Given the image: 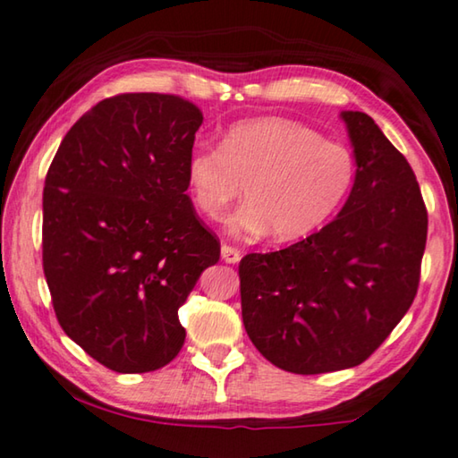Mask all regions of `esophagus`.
Segmentation results:
<instances>
[{
    "instance_id": "obj_1",
    "label": "esophagus",
    "mask_w": 458,
    "mask_h": 458,
    "mask_svg": "<svg viewBox=\"0 0 458 458\" xmlns=\"http://www.w3.org/2000/svg\"><path fill=\"white\" fill-rule=\"evenodd\" d=\"M222 259L226 260V263H230V265H236L242 257H241V250L234 249V246L222 244Z\"/></svg>"
}]
</instances>
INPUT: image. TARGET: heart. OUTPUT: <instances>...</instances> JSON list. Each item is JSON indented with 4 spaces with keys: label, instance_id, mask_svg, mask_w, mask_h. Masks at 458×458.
<instances>
[{
    "label": "heart",
    "instance_id": "obj_1",
    "mask_svg": "<svg viewBox=\"0 0 458 458\" xmlns=\"http://www.w3.org/2000/svg\"><path fill=\"white\" fill-rule=\"evenodd\" d=\"M357 165L343 142L287 118L232 126L220 148H193L185 165L191 199L220 222L242 193L246 203L230 220L234 234H267L293 242L311 234L351 191Z\"/></svg>",
    "mask_w": 458,
    "mask_h": 458
}]
</instances>
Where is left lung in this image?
<instances>
[{
    "mask_svg": "<svg viewBox=\"0 0 458 458\" xmlns=\"http://www.w3.org/2000/svg\"><path fill=\"white\" fill-rule=\"evenodd\" d=\"M340 115L357 161L344 208L320 232L238 265L246 334L297 375L371 357L410 310L426 249L428 212L410 163L371 115Z\"/></svg>",
    "mask_w": 458,
    "mask_h": 458,
    "instance_id": "obj_1",
    "label": "left lung"
}]
</instances>
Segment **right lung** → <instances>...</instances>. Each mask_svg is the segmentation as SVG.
Instances as JSON below:
<instances>
[{
	"instance_id": "1",
	"label": "right lung",
	"mask_w": 458,
	"mask_h": 458,
	"mask_svg": "<svg viewBox=\"0 0 458 458\" xmlns=\"http://www.w3.org/2000/svg\"><path fill=\"white\" fill-rule=\"evenodd\" d=\"M201 110L171 93H120L71 126L42 193V267L61 328L115 373L177 357V311L220 241L195 214L185 165Z\"/></svg>"
}]
</instances>
